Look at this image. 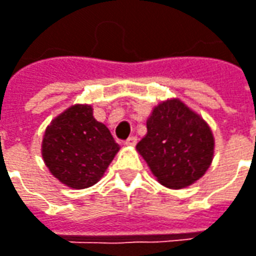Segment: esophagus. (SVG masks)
I'll return each mask as SVG.
<instances>
[{
	"label": "esophagus",
	"mask_w": 256,
	"mask_h": 256,
	"mask_svg": "<svg viewBox=\"0 0 256 256\" xmlns=\"http://www.w3.org/2000/svg\"><path fill=\"white\" fill-rule=\"evenodd\" d=\"M124 144H126V146H136V144H137V137H134V136L128 137V140L124 142Z\"/></svg>",
	"instance_id": "1"
}]
</instances>
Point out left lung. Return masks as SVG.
<instances>
[{
  "instance_id": "1",
  "label": "left lung",
  "mask_w": 256,
  "mask_h": 256,
  "mask_svg": "<svg viewBox=\"0 0 256 256\" xmlns=\"http://www.w3.org/2000/svg\"><path fill=\"white\" fill-rule=\"evenodd\" d=\"M137 151L161 185L182 189L208 170L214 138L199 114L179 99H170L152 109Z\"/></svg>"
}]
</instances>
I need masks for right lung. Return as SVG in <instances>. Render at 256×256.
Returning a JSON list of instances; mask_svg holds the SVG:
<instances>
[{
  "instance_id": "add662e5",
  "label": "right lung",
  "mask_w": 256,
  "mask_h": 256,
  "mask_svg": "<svg viewBox=\"0 0 256 256\" xmlns=\"http://www.w3.org/2000/svg\"><path fill=\"white\" fill-rule=\"evenodd\" d=\"M109 128L95 120L90 105H74L48 124L42 156L50 172L72 189L95 185L119 151Z\"/></svg>"
}]
</instances>
